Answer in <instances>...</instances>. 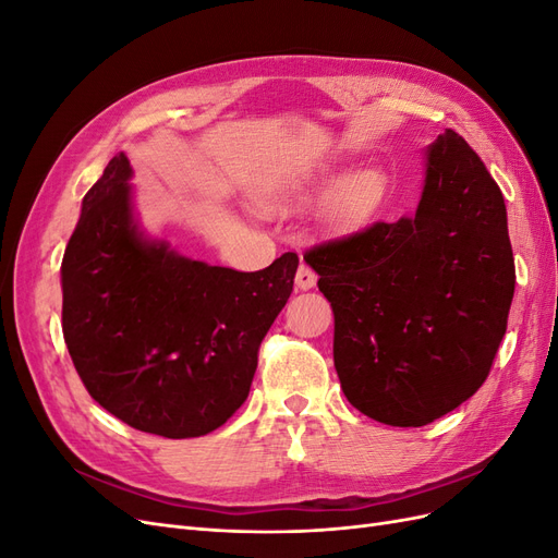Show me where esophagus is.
<instances>
[{"instance_id": "obj_1", "label": "esophagus", "mask_w": 558, "mask_h": 558, "mask_svg": "<svg viewBox=\"0 0 558 558\" xmlns=\"http://www.w3.org/2000/svg\"><path fill=\"white\" fill-rule=\"evenodd\" d=\"M295 286H298L300 291L314 289V286H316V272H314V269L307 267V265H300L298 272H295Z\"/></svg>"}]
</instances>
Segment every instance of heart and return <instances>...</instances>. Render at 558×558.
Masks as SVG:
<instances>
[{"label": "heart", "mask_w": 558, "mask_h": 558, "mask_svg": "<svg viewBox=\"0 0 558 558\" xmlns=\"http://www.w3.org/2000/svg\"><path fill=\"white\" fill-rule=\"evenodd\" d=\"M328 174H305L286 181L281 189L267 197L269 209H286V207H302L330 183ZM386 193V177L377 167H359V170L347 172L342 179L330 189L324 214L332 223H359L365 216L373 214Z\"/></svg>", "instance_id": "obj_1"}]
</instances>
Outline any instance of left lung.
<instances>
[{"mask_svg": "<svg viewBox=\"0 0 558 558\" xmlns=\"http://www.w3.org/2000/svg\"><path fill=\"white\" fill-rule=\"evenodd\" d=\"M412 216L305 253L335 314L347 400L386 426H426L484 384L508 328L514 258L508 209L453 130L424 148Z\"/></svg>", "mask_w": 558, "mask_h": 558, "instance_id": "8db88e82", "label": "left lung"}]
</instances>
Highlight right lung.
<instances>
[{"mask_svg":"<svg viewBox=\"0 0 558 558\" xmlns=\"http://www.w3.org/2000/svg\"><path fill=\"white\" fill-rule=\"evenodd\" d=\"M130 179L118 154L81 202L60 269L64 342L88 393L123 424L207 435L246 400L298 256L258 272L185 258L142 228Z\"/></svg>","mask_w":558,"mask_h":558,"instance_id":"obj_1","label":"right lung"}]
</instances>
